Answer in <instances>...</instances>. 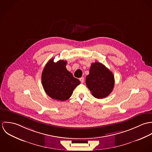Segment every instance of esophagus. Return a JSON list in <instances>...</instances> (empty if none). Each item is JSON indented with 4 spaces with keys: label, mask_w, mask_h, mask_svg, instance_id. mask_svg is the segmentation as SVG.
<instances>
[{
    "label": "esophagus",
    "mask_w": 152,
    "mask_h": 152,
    "mask_svg": "<svg viewBox=\"0 0 152 152\" xmlns=\"http://www.w3.org/2000/svg\"><path fill=\"white\" fill-rule=\"evenodd\" d=\"M79 80H80V81H81V83H83L84 82V77H81V78H80Z\"/></svg>",
    "instance_id": "obj_1"
}]
</instances>
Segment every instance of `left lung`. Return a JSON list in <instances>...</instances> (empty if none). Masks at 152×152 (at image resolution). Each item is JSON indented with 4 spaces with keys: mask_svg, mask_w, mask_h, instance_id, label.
I'll use <instances>...</instances> for the list:
<instances>
[{
    "mask_svg": "<svg viewBox=\"0 0 152 152\" xmlns=\"http://www.w3.org/2000/svg\"><path fill=\"white\" fill-rule=\"evenodd\" d=\"M114 84L113 74L108 68L99 62L91 64L89 74L86 77V85L95 98L102 99L108 96Z\"/></svg>",
    "mask_w": 152,
    "mask_h": 152,
    "instance_id": "left-lung-1",
    "label": "left lung"
}]
</instances>
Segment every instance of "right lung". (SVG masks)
I'll list each match as a JSON object with an SVG mask.
<instances>
[{"label": "right lung", "instance_id": "add662e5", "mask_svg": "<svg viewBox=\"0 0 152 152\" xmlns=\"http://www.w3.org/2000/svg\"><path fill=\"white\" fill-rule=\"evenodd\" d=\"M67 62L63 60L54 62L50 60L44 68L42 83L46 94L51 98L61 101L69 99L80 81L66 68Z\"/></svg>", "mask_w": 152, "mask_h": 152}]
</instances>
